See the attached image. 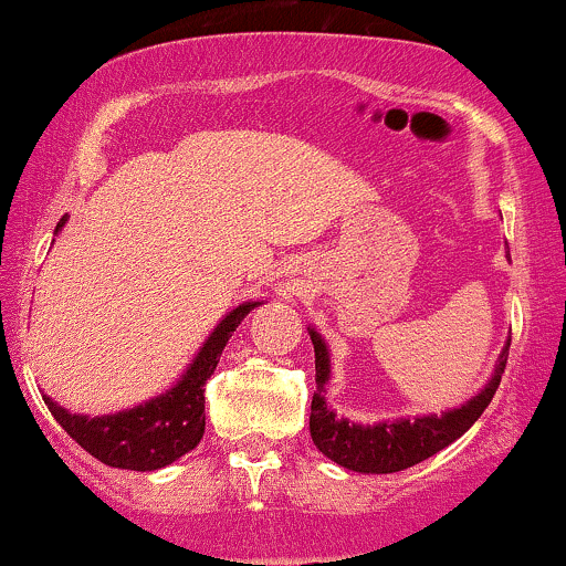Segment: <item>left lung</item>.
I'll use <instances>...</instances> for the list:
<instances>
[{
  "label": "left lung",
  "mask_w": 566,
  "mask_h": 566,
  "mask_svg": "<svg viewBox=\"0 0 566 566\" xmlns=\"http://www.w3.org/2000/svg\"><path fill=\"white\" fill-rule=\"evenodd\" d=\"M313 353H316V392L311 400V438L326 459L335 464L364 474H392L408 469L419 461L430 459L453 440H459L469 427L482 417L495 390L501 385V374L509 360V339L503 345L493 377L472 400L461 408H451L446 413H430V417L379 421V424H356V421L339 419L326 406V385H329V350L318 332L308 329Z\"/></svg>",
  "instance_id": "1"
}]
</instances>
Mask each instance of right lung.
I'll list each match as a JSON object with an SVG mask.
<instances>
[{"mask_svg":"<svg viewBox=\"0 0 566 566\" xmlns=\"http://www.w3.org/2000/svg\"><path fill=\"white\" fill-rule=\"evenodd\" d=\"M65 221L67 216L60 218L54 234L65 227ZM261 303L263 301H250L229 311L221 318V324L210 332L206 345L189 364V369L181 374L179 382L158 398L147 400V403L94 419L65 411L46 395L44 403L57 419V424L102 464L134 469V472H153V469L174 464L176 459L192 451L202 440V432H206V382L216 371L231 332Z\"/></svg>","mask_w":566,"mask_h":566,"instance_id":"1","label":"right lung"}]
</instances>
